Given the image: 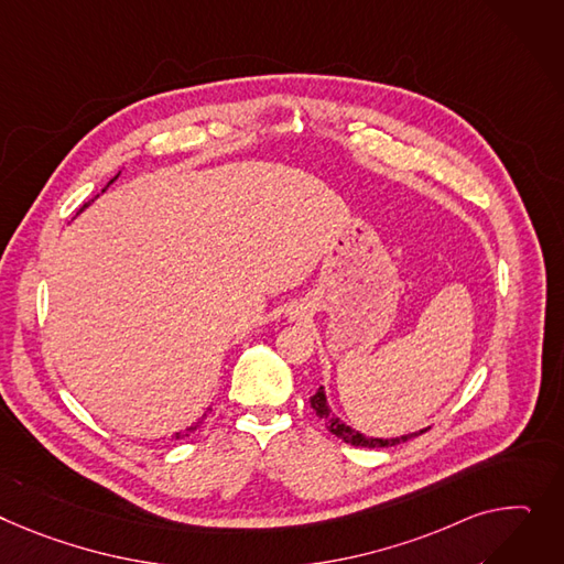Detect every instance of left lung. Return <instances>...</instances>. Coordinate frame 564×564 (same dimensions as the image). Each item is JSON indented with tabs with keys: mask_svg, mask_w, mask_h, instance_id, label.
Masks as SVG:
<instances>
[{
	"mask_svg": "<svg viewBox=\"0 0 564 564\" xmlns=\"http://www.w3.org/2000/svg\"><path fill=\"white\" fill-rule=\"evenodd\" d=\"M311 405H313V410L317 412L319 415V420H324V424H326V429L335 435V437H340L343 442H347V444H354V446H367V448H381V446H397V444H401V442H408L410 437H417V435H422V433H426L429 429H422V431H417V433H410V435H401V437H367V435H362V433H358L356 429H351V426H347L340 417H335L333 415V410L328 408V401H326V392H324V388L319 386V390L311 397Z\"/></svg>",
	"mask_w": 564,
	"mask_h": 564,
	"instance_id": "8db88e82",
	"label": "left lung"
}]
</instances>
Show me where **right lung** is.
Wrapping results in <instances>:
<instances>
[{
  "mask_svg": "<svg viewBox=\"0 0 564 564\" xmlns=\"http://www.w3.org/2000/svg\"><path fill=\"white\" fill-rule=\"evenodd\" d=\"M116 178H118V176H116ZM116 178H110V181H108V185H110L112 181H116ZM108 185H106V187H108ZM106 187H104V191H106ZM104 191H101V193H104ZM88 206H90V202H88V204H84V208H88ZM84 208H82V210H84ZM208 410H210V408H208ZM208 410L204 412V415H202V420H197V422H195L193 426H187L185 431H178V433H174L172 437H174V440H181V437H187V435H191V433H195V431L199 429V424H202V422L206 420V415H208Z\"/></svg>",
  "mask_w": 564,
  "mask_h": 564,
  "instance_id": "obj_1",
  "label": "right lung"
}]
</instances>
